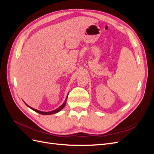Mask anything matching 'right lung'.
Segmentation results:
<instances>
[{"label": "right lung", "mask_w": 154, "mask_h": 154, "mask_svg": "<svg viewBox=\"0 0 154 154\" xmlns=\"http://www.w3.org/2000/svg\"><path fill=\"white\" fill-rule=\"evenodd\" d=\"M67 98H66V100H65V101H64V103L60 106V107H58V109H57L56 110H53V111H51V112H42V111H40V110H36V109H33V108H32V107H31V106H28L27 105L26 103V105L27 106H29L30 109H31L32 110H34V111H35V112H38V113H39V114H43V115H50V114H55V113H57V112H59L60 110H61L63 107L65 106V105H66V101H67Z\"/></svg>", "instance_id": "obj_1"}]
</instances>
